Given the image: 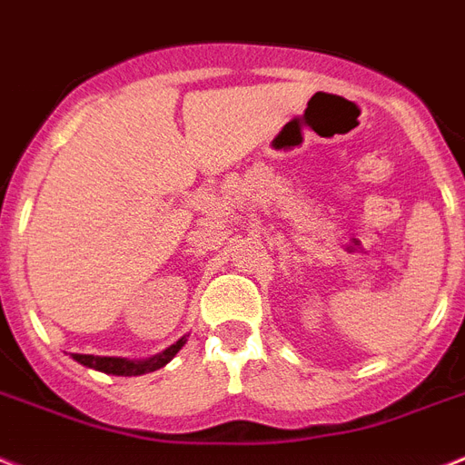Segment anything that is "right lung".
Wrapping results in <instances>:
<instances>
[{
    "mask_svg": "<svg viewBox=\"0 0 465 465\" xmlns=\"http://www.w3.org/2000/svg\"><path fill=\"white\" fill-rule=\"evenodd\" d=\"M185 347V337H180L178 342L171 344L166 351L152 356V359H142V361H130V359H121V356H92V354H73V359L87 368H94V371H102V373L109 375H142L152 373V371H159V368L166 366L173 356L178 354L180 349Z\"/></svg>",
    "mask_w": 465,
    "mask_h": 465,
    "instance_id": "add662e5",
    "label": "right lung"
}]
</instances>
